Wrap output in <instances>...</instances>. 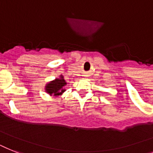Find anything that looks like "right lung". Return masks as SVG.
Listing matches in <instances>:
<instances>
[{
	"mask_svg": "<svg viewBox=\"0 0 153 153\" xmlns=\"http://www.w3.org/2000/svg\"><path fill=\"white\" fill-rule=\"evenodd\" d=\"M67 84L65 80L64 79V77L60 76L59 79H56L54 81H52L49 83H48L45 86V90L46 93L48 94H54L55 96H58L60 95L65 91V89H64V86Z\"/></svg>",
	"mask_w": 153,
	"mask_h": 153,
	"instance_id": "1",
	"label": "right lung"
}]
</instances>
